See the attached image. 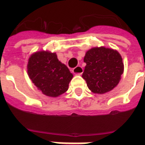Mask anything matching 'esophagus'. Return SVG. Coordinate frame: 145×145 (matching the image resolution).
<instances>
[{
	"label": "esophagus",
	"instance_id": "obj_1",
	"mask_svg": "<svg viewBox=\"0 0 145 145\" xmlns=\"http://www.w3.org/2000/svg\"><path fill=\"white\" fill-rule=\"evenodd\" d=\"M72 71L76 75H81L83 73V68L81 66H76V68L72 69Z\"/></svg>",
	"mask_w": 145,
	"mask_h": 145
}]
</instances>
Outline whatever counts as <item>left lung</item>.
Wrapping results in <instances>:
<instances>
[{
	"instance_id": "8db88e82",
	"label": "left lung",
	"mask_w": 145,
	"mask_h": 145,
	"mask_svg": "<svg viewBox=\"0 0 145 145\" xmlns=\"http://www.w3.org/2000/svg\"><path fill=\"white\" fill-rule=\"evenodd\" d=\"M86 64L82 77L94 93H105L116 86L123 72V63L117 51L104 47L89 50L84 57Z\"/></svg>"
}]
</instances>
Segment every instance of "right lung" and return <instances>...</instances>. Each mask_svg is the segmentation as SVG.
<instances>
[{
  "label": "right lung",
  "instance_id": "add662e5",
  "mask_svg": "<svg viewBox=\"0 0 145 145\" xmlns=\"http://www.w3.org/2000/svg\"><path fill=\"white\" fill-rule=\"evenodd\" d=\"M27 72L35 86L48 97H56L69 89L72 74L56 53L41 51L29 58Z\"/></svg>",
  "mask_w": 145,
  "mask_h": 145
}]
</instances>
